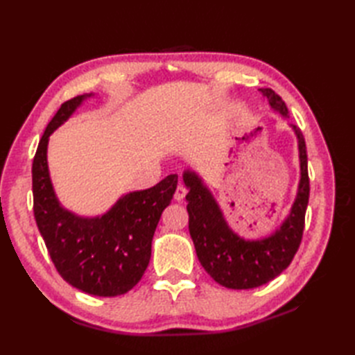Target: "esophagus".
<instances>
[{"mask_svg":"<svg viewBox=\"0 0 355 355\" xmlns=\"http://www.w3.org/2000/svg\"><path fill=\"white\" fill-rule=\"evenodd\" d=\"M185 196H187V188L185 187H182V185H178V188H176V191H175V200L176 201H182L185 198Z\"/></svg>","mask_w":355,"mask_h":355,"instance_id":"1","label":"esophagus"}]
</instances>
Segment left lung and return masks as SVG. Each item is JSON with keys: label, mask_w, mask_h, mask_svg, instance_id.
<instances>
[{"label": "left lung", "mask_w": 355, "mask_h": 355, "mask_svg": "<svg viewBox=\"0 0 355 355\" xmlns=\"http://www.w3.org/2000/svg\"><path fill=\"white\" fill-rule=\"evenodd\" d=\"M274 110L288 116L286 103L272 89H259ZM299 142L300 182L295 204L280 230L271 237L247 241L234 234L225 222L216 201L204 188L200 178L187 170L184 182L187 194L189 234L198 261L214 282L234 290L254 288L280 275L293 261L302 241L305 211L309 200L306 145L300 128L293 125Z\"/></svg>", "instance_id": "left-lung-1"}]
</instances>
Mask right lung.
I'll return each mask as SVG.
<instances>
[{
  "instance_id": "right-lung-1",
  "label": "right lung",
  "mask_w": 355,
  "mask_h": 355,
  "mask_svg": "<svg viewBox=\"0 0 355 355\" xmlns=\"http://www.w3.org/2000/svg\"><path fill=\"white\" fill-rule=\"evenodd\" d=\"M85 96L90 94L75 96L60 105L38 144L32 163L34 216L63 280L89 295L112 297L127 293L142 278L161 213L176 191L178 175H168L149 189L125 194L101 218H78L63 210L49 176V136Z\"/></svg>"
}]
</instances>
